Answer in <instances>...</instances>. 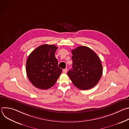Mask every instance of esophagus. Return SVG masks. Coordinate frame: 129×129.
<instances>
[{"mask_svg": "<svg viewBox=\"0 0 129 129\" xmlns=\"http://www.w3.org/2000/svg\"><path fill=\"white\" fill-rule=\"evenodd\" d=\"M63 73H66L67 72V68H65V69H63Z\"/></svg>", "mask_w": 129, "mask_h": 129, "instance_id": "1", "label": "esophagus"}]
</instances>
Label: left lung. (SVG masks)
I'll list each match as a JSON object with an SVG mask.
<instances>
[{"mask_svg": "<svg viewBox=\"0 0 129 129\" xmlns=\"http://www.w3.org/2000/svg\"><path fill=\"white\" fill-rule=\"evenodd\" d=\"M72 68L67 75L72 83L79 89L88 90L99 82L103 66L96 53L90 48L80 46L72 50Z\"/></svg>", "mask_w": 129, "mask_h": 129, "instance_id": "obj_1", "label": "left lung"}]
</instances>
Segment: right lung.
Listing matches in <instances>:
<instances>
[{"mask_svg": "<svg viewBox=\"0 0 129 129\" xmlns=\"http://www.w3.org/2000/svg\"><path fill=\"white\" fill-rule=\"evenodd\" d=\"M58 47L43 44L37 47L28 56L26 63L27 76L36 88L47 89L56 83L62 70L55 57Z\"/></svg>", "mask_w": 129, "mask_h": 129, "instance_id": "1", "label": "right lung"}]
</instances>
